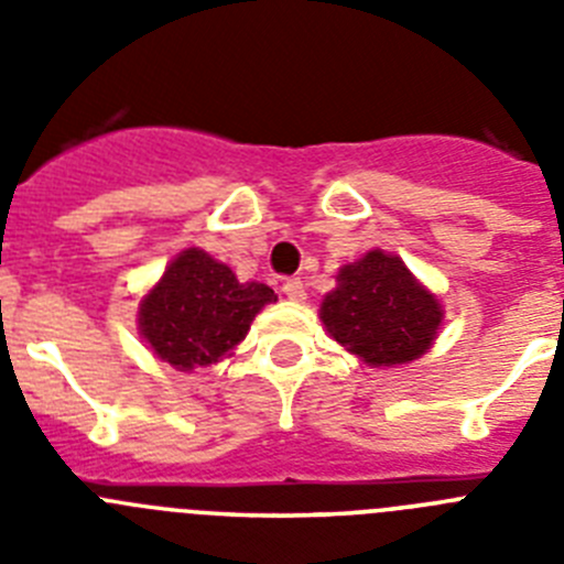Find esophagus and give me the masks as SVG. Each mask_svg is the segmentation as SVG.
<instances>
[{"label":"esophagus","instance_id":"esophagus-1","mask_svg":"<svg viewBox=\"0 0 564 564\" xmlns=\"http://www.w3.org/2000/svg\"><path fill=\"white\" fill-rule=\"evenodd\" d=\"M282 291H285V296L291 299V302H305L307 299L305 282H302V279H288L285 285H282Z\"/></svg>","mask_w":564,"mask_h":564}]
</instances>
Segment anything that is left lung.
Returning a JSON list of instances; mask_svg holds the SVG:
<instances>
[{"mask_svg": "<svg viewBox=\"0 0 564 564\" xmlns=\"http://www.w3.org/2000/svg\"><path fill=\"white\" fill-rule=\"evenodd\" d=\"M318 318L327 336L367 367H401L432 350L443 305L401 257L372 248L338 268Z\"/></svg>", "mask_w": 564, "mask_h": 564, "instance_id": "left-lung-1", "label": "left lung"}]
</instances>
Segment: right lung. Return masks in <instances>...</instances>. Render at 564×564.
I'll list each match as a JSON object with an SVG mask.
<instances>
[{
	"mask_svg": "<svg viewBox=\"0 0 564 564\" xmlns=\"http://www.w3.org/2000/svg\"><path fill=\"white\" fill-rule=\"evenodd\" d=\"M276 293L237 273L203 248H186L138 305V333L154 358L188 372L234 356L251 322Z\"/></svg>",
	"mask_w": 564,
	"mask_h": 564,
	"instance_id": "right-lung-1",
	"label": "right lung"
}]
</instances>
